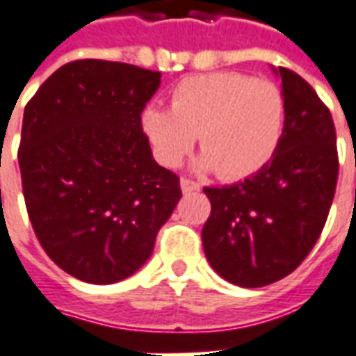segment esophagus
<instances>
[{"label":"esophagus","mask_w":356,"mask_h":356,"mask_svg":"<svg viewBox=\"0 0 356 356\" xmlns=\"http://www.w3.org/2000/svg\"><path fill=\"white\" fill-rule=\"evenodd\" d=\"M181 188H183V193H198L200 191V185L193 181V179L188 177H183L181 179Z\"/></svg>","instance_id":"obj_1"}]
</instances>
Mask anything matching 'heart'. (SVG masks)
Here are the masks:
<instances>
[{
  "label": "heart",
  "mask_w": 356,
  "mask_h": 356,
  "mask_svg": "<svg viewBox=\"0 0 356 356\" xmlns=\"http://www.w3.org/2000/svg\"><path fill=\"white\" fill-rule=\"evenodd\" d=\"M284 120L280 88L240 72L188 76L171 89L170 110L148 106L140 118L163 165H179L198 135L200 165L223 181L250 177L273 160Z\"/></svg>",
  "instance_id": "heart-1"
}]
</instances>
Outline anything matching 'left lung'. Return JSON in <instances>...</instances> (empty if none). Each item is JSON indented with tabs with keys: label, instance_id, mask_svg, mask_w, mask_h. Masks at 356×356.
<instances>
[{
	"label": "left lung",
	"instance_id": "obj_1",
	"mask_svg": "<svg viewBox=\"0 0 356 356\" xmlns=\"http://www.w3.org/2000/svg\"><path fill=\"white\" fill-rule=\"evenodd\" d=\"M286 120L273 160L240 183L206 186L211 213L202 244L211 267L242 288L293 273L328 219L337 185L336 127L328 106L299 74L278 66Z\"/></svg>",
	"mask_w": 356,
	"mask_h": 356
}]
</instances>
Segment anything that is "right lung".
Wrapping results in <instances>:
<instances>
[{"mask_svg": "<svg viewBox=\"0 0 356 356\" xmlns=\"http://www.w3.org/2000/svg\"><path fill=\"white\" fill-rule=\"evenodd\" d=\"M160 72L81 58L28 101L19 165L35 236L58 267L89 284L133 275L181 198L152 158L140 114Z\"/></svg>", "mask_w": 356, "mask_h": 356, "instance_id": "add662e5", "label": "right lung"}]
</instances>
